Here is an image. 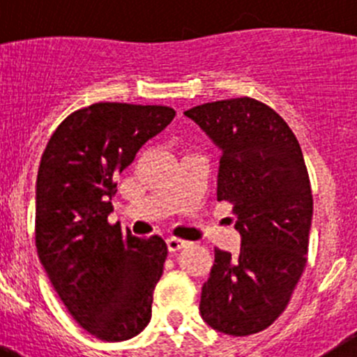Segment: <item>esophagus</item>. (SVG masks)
<instances>
[{"label":"esophagus","instance_id":"1","mask_svg":"<svg viewBox=\"0 0 357 357\" xmlns=\"http://www.w3.org/2000/svg\"><path fill=\"white\" fill-rule=\"evenodd\" d=\"M183 247H186V242L185 240H181V238H174V236H171V238H167V250L171 252H178V250H181Z\"/></svg>","mask_w":357,"mask_h":357}]
</instances>
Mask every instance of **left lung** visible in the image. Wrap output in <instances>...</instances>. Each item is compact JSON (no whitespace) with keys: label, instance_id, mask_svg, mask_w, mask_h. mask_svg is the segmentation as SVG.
<instances>
[{"label":"left lung","instance_id":"obj_1","mask_svg":"<svg viewBox=\"0 0 357 357\" xmlns=\"http://www.w3.org/2000/svg\"><path fill=\"white\" fill-rule=\"evenodd\" d=\"M221 152L218 200L233 204L242 245L215 248L200 314L218 332L245 337L268 328L305 268L312 195L301 145L287 122L254 98L186 110Z\"/></svg>","mask_w":357,"mask_h":357}]
</instances>
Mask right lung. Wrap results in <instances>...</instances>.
I'll list each match as a JSON object with an SVG mask.
<instances>
[{
    "label": "right lung",
    "mask_w": 357,
    "mask_h": 357,
    "mask_svg": "<svg viewBox=\"0 0 357 357\" xmlns=\"http://www.w3.org/2000/svg\"><path fill=\"white\" fill-rule=\"evenodd\" d=\"M169 107L95 103L56 128L36 181L39 261L72 318L88 333L121 342L152 318L167 245L109 225L117 176L164 131Z\"/></svg>",
    "instance_id": "right-lung-1"
}]
</instances>
